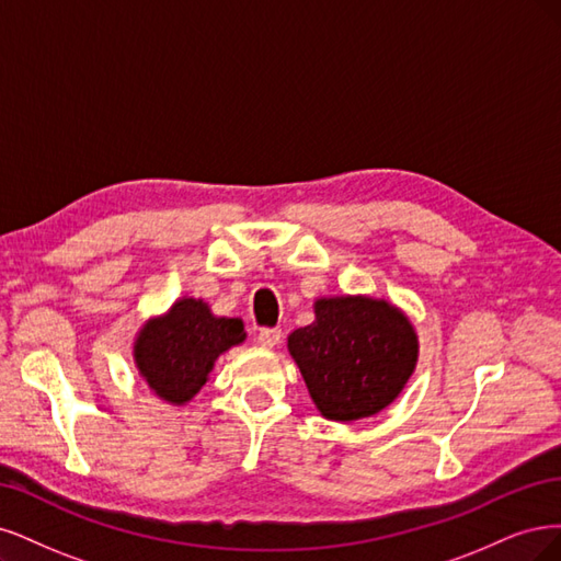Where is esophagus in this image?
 I'll return each mask as SVG.
<instances>
[{"mask_svg":"<svg viewBox=\"0 0 561 561\" xmlns=\"http://www.w3.org/2000/svg\"><path fill=\"white\" fill-rule=\"evenodd\" d=\"M256 340H259L261 347L275 350V347L279 345V340H282V331H279V329H263Z\"/></svg>","mask_w":561,"mask_h":561,"instance_id":"1","label":"esophagus"}]
</instances>
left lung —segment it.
Returning a JSON list of instances; mask_svg holds the SVG:
<instances>
[{
    "instance_id": "obj_1",
    "label": "left lung",
    "mask_w": 561,
    "mask_h": 561,
    "mask_svg": "<svg viewBox=\"0 0 561 561\" xmlns=\"http://www.w3.org/2000/svg\"><path fill=\"white\" fill-rule=\"evenodd\" d=\"M288 352L323 417L356 422L396 401L417 366L420 342L391 302L335 296L314 302V321L288 335Z\"/></svg>"
}]
</instances>
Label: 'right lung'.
Wrapping results in <instances>:
<instances>
[{
    "label": "right lung",
    "mask_w": 561,
    "mask_h": 561,
    "mask_svg": "<svg viewBox=\"0 0 561 561\" xmlns=\"http://www.w3.org/2000/svg\"><path fill=\"white\" fill-rule=\"evenodd\" d=\"M244 337L242 319L214 317L205 300L179 298L165 314L144 323L133 356L156 396L184 405L205 387L214 360Z\"/></svg>",
    "instance_id": "1"
}]
</instances>
